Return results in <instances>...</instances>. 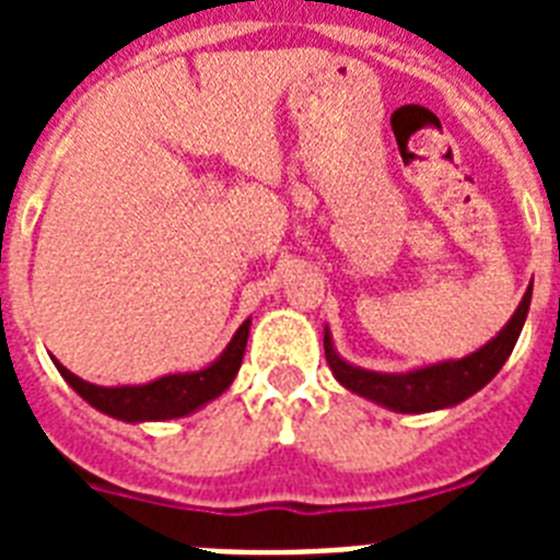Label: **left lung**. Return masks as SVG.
Instances as JSON below:
<instances>
[{"instance_id": "obj_1", "label": "left lung", "mask_w": 560, "mask_h": 560, "mask_svg": "<svg viewBox=\"0 0 560 560\" xmlns=\"http://www.w3.org/2000/svg\"><path fill=\"white\" fill-rule=\"evenodd\" d=\"M529 302L532 288L523 293L521 305L512 314V319L503 325V331L462 360H442V363H430V366L412 369V372H369V369L351 366L349 360L337 354L328 328H325V360H328L334 377L346 389L360 395V398L374 400L392 412H433V409L456 407L465 398H470L474 392L482 389L503 369L523 331Z\"/></svg>"}]
</instances>
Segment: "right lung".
Returning <instances> with one entry per match:
<instances>
[{
    "label": "right lung",
    "instance_id": "add662e5",
    "mask_svg": "<svg viewBox=\"0 0 560 560\" xmlns=\"http://www.w3.org/2000/svg\"><path fill=\"white\" fill-rule=\"evenodd\" d=\"M246 337H249V319L235 331L214 363L202 366L200 372H177L156 377L142 386H95L90 381H81L78 374L55 360L57 372L63 374V381L81 395L90 407L101 409L104 416H113L118 421H168V418L191 416L194 409L206 407L209 400L232 386L241 360L246 351Z\"/></svg>",
    "mask_w": 560,
    "mask_h": 560
}]
</instances>
